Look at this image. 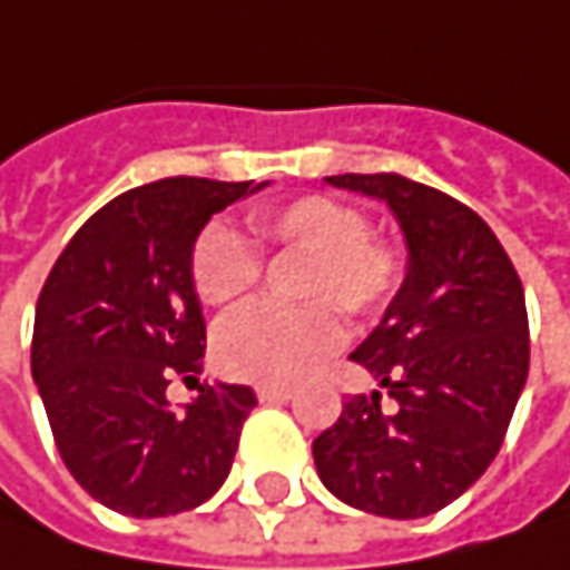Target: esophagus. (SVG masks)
I'll list each match as a JSON object with an SVG mask.
<instances>
[{
  "mask_svg": "<svg viewBox=\"0 0 570 570\" xmlns=\"http://www.w3.org/2000/svg\"><path fill=\"white\" fill-rule=\"evenodd\" d=\"M256 396H259V403H285V400H292V386L259 383L256 386Z\"/></svg>",
  "mask_w": 570,
  "mask_h": 570,
  "instance_id": "1",
  "label": "esophagus"
}]
</instances>
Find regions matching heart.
Segmentation results:
<instances>
[{
  "label": "heart",
  "instance_id": "obj_1",
  "mask_svg": "<svg viewBox=\"0 0 570 570\" xmlns=\"http://www.w3.org/2000/svg\"><path fill=\"white\" fill-rule=\"evenodd\" d=\"M247 230L256 247L307 256L297 282L304 307L253 304L230 314L215 330V364L237 381L292 383L311 374L342 342L345 317H374L400 292L405 253L400 244L371 234L362 208L311 193L285 206L247 212ZM263 263L250 244L228 225L199 230L189 278L208 307H230L259 285Z\"/></svg>",
  "mask_w": 570,
  "mask_h": 570
}]
</instances>
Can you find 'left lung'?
<instances>
[{
  "instance_id": "left-lung-1",
  "label": "left lung",
  "mask_w": 570,
  "mask_h": 570,
  "mask_svg": "<svg viewBox=\"0 0 570 570\" xmlns=\"http://www.w3.org/2000/svg\"><path fill=\"white\" fill-rule=\"evenodd\" d=\"M326 184L386 199L409 273L381 326L352 352L386 386L348 396L314 441L320 479L340 501L393 520L438 514L489 470L530 371L527 301L494 230L460 199L403 174H340Z\"/></svg>"
}]
</instances>
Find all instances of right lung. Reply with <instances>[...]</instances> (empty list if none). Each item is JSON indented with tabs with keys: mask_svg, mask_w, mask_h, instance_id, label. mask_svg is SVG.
I'll list each match as a JSON object with an SVG mask.
<instances>
[{
	"mask_svg": "<svg viewBox=\"0 0 570 570\" xmlns=\"http://www.w3.org/2000/svg\"><path fill=\"white\" fill-rule=\"evenodd\" d=\"M247 193L253 180L206 177L126 189L72 234L40 288L31 371L56 450L78 485L117 514L193 511L228 479L256 393L203 383L177 412L167 383L203 371L193 244Z\"/></svg>",
	"mask_w": 570,
	"mask_h": 570,
	"instance_id": "right-lung-1",
	"label": "right lung"
}]
</instances>
